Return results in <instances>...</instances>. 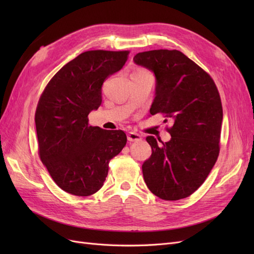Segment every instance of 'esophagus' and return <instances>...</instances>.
Segmentation results:
<instances>
[{
  "label": "esophagus",
  "instance_id": "34e87169",
  "mask_svg": "<svg viewBox=\"0 0 254 254\" xmlns=\"http://www.w3.org/2000/svg\"><path fill=\"white\" fill-rule=\"evenodd\" d=\"M127 139L129 142H139L142 140V136L139 133L131 131L127 134Z\"/></svg>",
  "mask_w": 254,
  "mask_h": 254
}]
</instances>
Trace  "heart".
I'll list each match as a JSON object with an SVG mask.
<instances>
[{"instance_id": "1", "label": "heart", "mask_w": 254, "mask_h": 254, "mask_svg": "<svg viewBox=\"0 0 254 254\" xmlns=\"http://www.w3.org/2000/svg\"><path fill=\"white\" fill-rule=\"evenodd\" d=\"M144 74H148V73L145 70H143V68H135L131 75H144Z\"/></svg>"}]
</instances>
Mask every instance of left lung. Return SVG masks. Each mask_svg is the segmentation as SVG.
<instances>
[{
  "label": "left lung",
  "mask_w": 254,
  "mask_h": 254,
  "mask_svg": "<svg viewBox=\"0 0 254 254\" xmlns=\"http://www.w3.org/2000/svg\"><path fill=\"white\" fill-rule=\"evenodd\" d=\"M136 64L156 76L150 114L161 113L172 139L146 137L151 156L142 165L146 186L163 200L187 198L200 188L219 155L222 106L216 84L203 68L177 50L136 54Z\"/></svg>",
  "instance_id": "1"
}]
</instances>
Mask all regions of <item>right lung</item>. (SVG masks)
<instances>
[{"label": "right lung", "instance_id": "add662e5", "mask_svg": "<svg viewBox=\"0 0 254 254\" xmlns=\"http://www.w3.org/2000/svg\"><path fill=\"white\" fill-rule=\"evenodd\" d=\"M129 51L81 53L53 76L35 113L38 151L52 179L66 193L86 197L104 186L110 160L124 148L123 130L90 126L102 104V86L124 66Z\"/></svg>", "mask_w": 254, "mask_h": 254}]
</instances>
